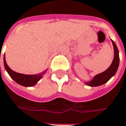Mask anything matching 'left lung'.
Returning <instances> with one entry per match:
<instances>
[{"label":"left lung","mask_w":126,"mask_h":126,"mask_svg":"<svg viewBox=\"0 0 126 126\" xmlns=\"http://www.w3.org/2000/svg\"><path fill=\"white\" fill-rule=\"evenodd\" d=\"M113 47H114V56L113 61L111 64L109 68H107L105 72L102 73H100L93 77V79L89 82H86V84L89 86H98L100 85L105 84L107 81L110 79L112 77L116 74V72L118 70L119 65V50L116 45L115 42L111 40Z\"/></svg>","instance_id":"left-lung-1"}]
</instances>
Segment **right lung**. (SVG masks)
<instances>
[{"mask_svg": "<svg viewBox=\"0 0 126 126\" xmlns=\"http://www.w3.org/2000/svg\"><path fill=\"white\" fill-rule=\"evenodd\" d=\"M4 66L6 70V71L7 72V73L9 74V75L11 77L12 79L14 81H15L16 82L19 84L24 86H33L34 85H35L37 84V82L40 80L42 78V76L43 74L45 73L46 70L37 74V75H24V74H20L18 72L13 71L12 70H11L10 67L7 65V64L6 63L5 61V57L4 55Z\"/></svg>", "mask_w": 126, "mask_h": 126, "instance_id": "obj_1", "label": "right lung"}]
</instances>
